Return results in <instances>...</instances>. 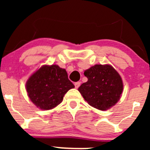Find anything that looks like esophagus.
Here are the masks:
<instances>
[{"label": "esophagus", "mask_w": 150, "mask_h": 150, "mask_svg": "<svg viewBox=\"0 0 150 150\" xmlns=\"http://www.w3.org/2000/svg\"><path fill=\"white\" fill-rule=\"evenodd\" d=\"M80 86H81V82H79V81H78V82L75 83V87L76 88H78Z\"/></svg>", "instance_id": "34e87169"}]
</instances>
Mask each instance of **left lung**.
Here are the masks:
<instances>
[{
  "mask_svg": "<svg viewBox=\"0 0 150 150\" xmlns=\"http://www.w3.org/2000/svg\"><path fill=\"white\" fill-rule=\"evenodd\" d=\"M88 81L78 88L85 100L94 108L107 110L120 99L122 78L110 64H96L84 72Z\"/></svg>",
  "mask_w": 150,
  "mask_h": 150,
  "instance_id": "8db88e82",
  "label": "left lung"
}]
</instances>
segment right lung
<instances>
[{"label": "right lung", "mask_w": 150, "mask_h": 150, "mask_svg": "<svg viewBox=\"0 0 150 150\" xmlns=\"http://www.w3.org/2000/svg\"><path fill=\"white\" fill-rule=\"evenodd\" d=\"M74 87L68 79L67 71L57 64L42 66L26 83L30 99L43 110H51L59 105L64 94Z\"/></svg>", "instance_id": "add662e5"}]
</instances>
